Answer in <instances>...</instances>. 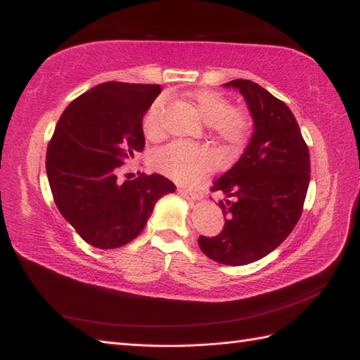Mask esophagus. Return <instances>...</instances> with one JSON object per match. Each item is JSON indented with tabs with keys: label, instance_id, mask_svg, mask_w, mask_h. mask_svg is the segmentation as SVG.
Listing matches in <instances>:
<instances>
[{
	"label": "esophagus",
	"instance_id": "obj_1",
	"mask_svg": "<svg viewBox=\"0 0 360 360\" xmlns=\"http://www.w3.org/2000/svg\"><path fill=\"white\" fill-rule=\"evenodd\" d=\"M178 193L182 198H186V200H188V201H200L201 200L200 195L195 193V192H190V190H186V188H182V187L178 188Z\"/></svg>",
	"mask_w": 360,
	"mask_h": 360
}]
</instances>
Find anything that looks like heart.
<instances>
[{
  "label": "heart",
  "instance_id": "1",
  "mask_svg": "<svg viewBox=\"0 0 360 360\" xmlns=\"http://www.w3.org/2000/svg\"><path fill=\"white\" fill-rule=\"evenodd\" d=\"M188 102L205 124H210L218 139L229 147H240L246 139L249 122L241 111L232 108L224 96L201 89L190 94ZM162 111L164 101L158 98L145 112L142 131L150 141H158L162 136ZM151 165L179 184H195L215 167V156L205 147L176 141L153 153Z\"/></svg>",
  "mask_w": 360,
  "mask_h": 360
}]
</instances>
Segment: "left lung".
<instances>
[{"mask_svg":"<svg viewBox=\"0 0 360 360\" xmlns=\"http://www.w3.org/2000/svg\"><path fill=\"white\" fill-rule=\"evenodd\" d=\"M254 119V133L236 164L213 182L226 195L219 201L223 232L200 236L213 262L243 266L271 254L292 232L307 198L311 164L308 145L286 103L250 80H232Z\"/></svg>","mask_w":360,"mask_h":360,"instance_id":"8db88e82","label":"left lung"}]
</instances>
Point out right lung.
<instances>
[{
  "mask_svg": "<svg viewBox=\"0 0 360 360\" xmlns=\"http://www.w3.org/2000/svg\"><path fill=\"white\" fill-rule=\"evenodd\" d=\"M159 85L105 82L72 101L46 153L51 192L63 218L88 244L116 249L139 235L155 204L176 186L165 176L122 182V167L145 147L142 120Z\"/></svg>",
  "mask_w": 360,
  "mask_h": 360,
  "instance_id": "1",
  "label": "right lung"
}]
</instances>
